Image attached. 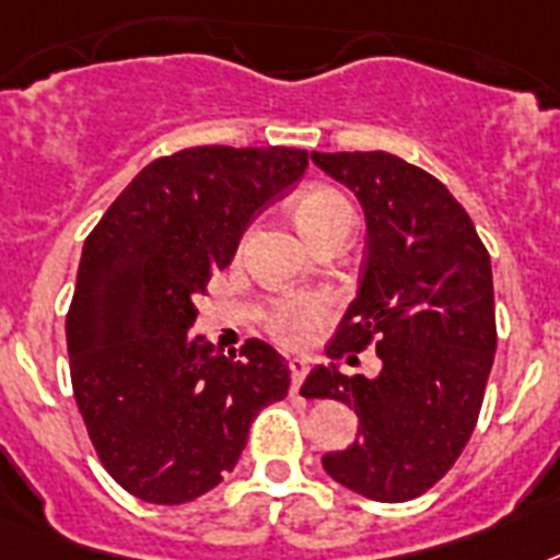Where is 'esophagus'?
I'll use <instances>...</instances> for the list:
<instances>
[{
  "mask_svg": "<svg viewBox=\"0 0 560 560\" xmlns=\"http://www.w3.org/2000/svg\"><path fill=\"white\" fill-rule=\"evenodd\" d=\"M289 369H291V395H298L300 386H303V381H306V374H308V360L291 358Z\"/></svg>",
  "mask_w": 560,
  "mask_h": 560,
  "instance_id": "esophagus-1",
  "label": "esophagus"
}]
</instances>
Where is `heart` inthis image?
Returning <instances> with one entry per match:
<instances>
[{
	"instance_id": "obj_1",
	"label": "heart",
	"mask_w": 560,
	"mask_h": 560,
	"mask_svg": "<svg viewBox=\"0 0 560 560\" xmlns=\"http://www.w3.org/2000/svg\"><path fill=\"white\" fill-rule=\"evenodd\" d=\"M294 223L303 231V237L312 240L331 225L352 223L354 211L343 194L329 186H308L294 197ZM329 314V303L317 294H285L277 298L266 314V326L271 335L283 340H300L308 331L317 329Z\"/></svg>"
}]
</instances>
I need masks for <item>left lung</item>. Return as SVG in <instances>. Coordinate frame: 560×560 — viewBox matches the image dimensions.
I'll return each mask as SVG.
<instances>
[{
	"label": "left lung",
	"instance_id": "obj_1",
	"mask_svg": "<svg viewBox=\"0 0 560 560\" xmlns=\"http://www.w3.org/2000/svg\"><path fill=\"white\" fill-rule=\"evenodd\" d=\"M317 168L352 188L366 214L358 298L326 346L354 363L374 346L377 377L317 366L306 397L358 412V441L323 455V469L358 495L404 503L450 472L478 423L495 360L492 262L464 206L441 179L386 151L317 154Z\"/></svg>",
	"mask_w": 560,
	"mask_h": 560
}]
</instances>
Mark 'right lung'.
Masks as SVG:
<instances>
[{"label": "right lung", "instance_id": "add662e5", "mask_svg": "<svg viewBox=\"0 0 560 560\" xmlns=\"http://www.w3.org/2000/svg\"><path fill=\"white\" fill-rule=\"evenodd\" d=\"M306 165L300 148H186L148 163L88 234L65 320L73 397L96 455L133 498L206 495L262 406L289 395V366L269 343L223 354L188 329L197 294Z\"/></svg>", "mask_w": 560, "mask_h": 560}]
</instances>
